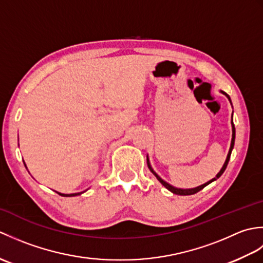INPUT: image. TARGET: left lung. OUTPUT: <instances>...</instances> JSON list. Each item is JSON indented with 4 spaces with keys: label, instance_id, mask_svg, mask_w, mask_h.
I'll use <instances>...</instances> for the list:
<instances>
[{
    "label": "left lung",
    "instance_id": "8db88e82",
    "mask_svg": "<svg viewBox=\"0 0 263 263\" xmlns=\"http://www.w3.org/2000/svg\"><path fill=\"white\" fill-rule=\"evenodd\" d=\"M220 92H221L222 95H225V96L228 98V100H230V103L232 104L231 97L228 96V95H227L225 91L220 90ZM234 143H235V126H234V123H233V114H232V141H231L230 152H228V154H227V157H226L225 163H224V165H222L221 170H220L219 172H218V174H217L214 178H212V180H210V181H208L206 183L202 184V185H199V186H197V187H192V189H178V187L173 186V185H171L170 183H167L166 181H164L163 178H161V177L157 174V173H156V172L154 171V168L152 167V165H150V161H149V159H148V156H147V164H148V167H149L150 172L153 173V174L156 176V178H157V180H158L161 184H163V185H164L167 190H168V191H171L172 193H174V194H178V195H191V194H194V193L199 192L200 190H202L204 186H206V185H208V184H210V183H212L214 181H216L217 178H219V177L222 175V173L225 172L226 167H227V165H228V161H230L231 155H232V150H233V148H234Z\"/></svg>",
    "mask_w": 263,
    "mask_h": 263
}]
</instances>
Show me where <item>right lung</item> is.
I'll return each instance as SVG.
<instances>
[{
    "label": "right lung",
    "instance_id": "obj_1",
    "mask_svg": "<svg viewBox=\"0 0 263 263\" xmlns=\"http://www.w3.org/2000/svg\"><path fill=\"white\" fill-rule=\"evenodd\" d=\"M25 166H26V164H25ZM60 195H62V197H76V195H80L81 193H83V192H79V193H71V194H65V193H60V192H58Z\"/></svg>",
    "mask_w": 263,
    "mask_h": 263
}]
</instances>
